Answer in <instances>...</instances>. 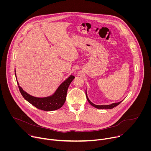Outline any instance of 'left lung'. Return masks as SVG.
<instances>
[{
	"label": "left lung",
	"mask_w": 151,
	"mask_h": 151,
	"mask_svg": "<svg viewBox=\"0 0 151 151\" xmlns=\"http://www.w3.org/2000/svg\"><path fill=\"white\" fill-rule=\"evenodd\" d=\"M85 94H86V96H87V100L90 103V104L94 106V107H96V108H97V109H112L114 108V107H116V106H118V104H119L122 101H119V102H117V103H112L111 104H108V105H96L94 103H93L88 99V96H87V90H85Z\"/></svg>",
	"instance_id": "8db88e82"
}]
</instances>
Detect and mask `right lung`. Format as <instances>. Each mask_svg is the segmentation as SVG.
<instances>
[{
	"mask_svg": "<svg viewBox=\"0 0 151 151\" xmlns=\"http://www.w3.org/2000/svg\"><path fill=\"white\" fill-rule=\"evenodd\" d=\"M15 75L18 88L23 97L30 104L37 107V109L45 111H52L60 109L64 104L66 99L68 89L72 81L74 79L75 76L72 75H70L63 82H62L55 93L51 96L45 97H36L30 95L24 91L21 88L17 81L15 69Z\"/></svg>",
	"mask_w": 151,
	"mask_h": 151,
	"instance_id": "obj_1",
	"label": "right lung"
}]
</instances>
